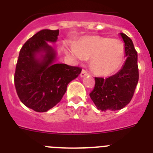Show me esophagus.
Segmentation results:
<instances>
[{
    "instance_id": "1",
    "label": "esophagus",
    "mask_w": 153,
    "mask_h": 153,
    "mask_svg": "<svg viewBox=\"0 0 153 153\" xmlns=\"http://www.w3.org/2000/svg\"><path fill=\"white\" fill-rule=\"evenodd\" d=\"M88 75V74H87V72H86V70H83L82 71H81L80 73V76L81 77H84V76H86Z\"/></svg>"
}]
</instances>
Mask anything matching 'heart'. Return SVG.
<instances>
[{"mask_svg": "<svg viewBox=\"0 0 153 153\" xmlns=\"http://www.w3.org/2000/svg\"><path fill=\"white\" fill-rule=\"evenodd\" d=\"M65 51L82 61L91 58L90 68L101 76H107L117 72L125 55V47L121 40L100 36L84 37L76 46L67 47Z\"/></svg>", "mask_w": 153, "mask_h": 153, "instance_id": "heart-1", "label": "heart"}]
</instances>
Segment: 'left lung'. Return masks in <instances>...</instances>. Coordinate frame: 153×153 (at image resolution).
I'll return each instance as SVG.
<instances>
[{
	"mask_svg": "<svg viewBox=\"0 0 153 153\" xmlns=\"http://www.w3.org/2000/svg\"><path fill=\"white\" fill-rule=\"evenodd\" d=\"M124 42L126 60L122 68L115 75L104 79L95 78V87L90 97L101 111L119 110L129 103L139 80L137 52L132 40L120 33Z\"/></svg>",
	"mask_w": 153,
	"mask_h": 153,
	"instance_id": "8db88e82",
	"label": "left lung"
}]
</instances>
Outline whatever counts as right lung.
I'll return each mask as SVG.
<instances>
[{
	"label": "right lung",
	"mask_w": 153,
	"mask_h": 153,
	"mask_svg": "<svg viewBox=\"0 0 153 153\" xmlns=\"http://www.w3.org/2000/svg\"><path fill=\"white\" fill-rule=\"evenodd\" d=\"M59 30H41L24 44L14 74L16 90L23 104L34 111L47 112L61 100L67 85L81 68L57 63V53L48 42L57 40Z\"/></svg>",
	"instance_id": "obj_1"
}]
</instances>
